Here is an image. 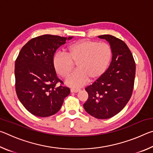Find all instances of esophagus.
Masks as SVG:
<instances>
[{"label":"esophagus","mask_w":153,"mask_h":153,"mask_svg":"<svg viewBox=\"0 0 153 153\" xmlns=\"http://www.w3.org/2000/svg\"><path fill=\"white\" fill-rule=\"evenodd\" d=\"M79 89H75V88H71L70 90L71 92H78L79 91Z\"/></svg>","instance_id":"34e87169"}]
</instances>
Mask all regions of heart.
Listing matches in <instances>:
<instances>
[{
	"mask_svg": "<svg viewBox=\"0 0 153 153\" xmlns=\"http://www.w3.org/2000/svg\"><path fill=\"white\" fill-rule=\"evenodd\" d=\"M113 56L112 48L106 42L82 40L69 45L67 55L56 53L53 64L55 71L65 78L76 63V70L66 80L67 86L78 88L88 82L99 79L107 71Z\"/></svg>",
	"mask_w": 153,
	"mask_h": 153,
	"instance_id": "obj_1",
	"label": "heart"
}]
</instances>
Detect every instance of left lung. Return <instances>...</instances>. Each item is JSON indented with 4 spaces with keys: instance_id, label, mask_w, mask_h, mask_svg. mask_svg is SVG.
Here are the masks:
<instances>
[{
    "instance_id": "1",
    "label": "left lung",
    "mask_w": 153,
    "mask_h": 153,
    "mask_svg": "<svg viewBox=\"0 0 153 153\" xmlns=\"http://www.w3.org/2000/svg\"><path fill=\"white\" fill-rule=\"evenodd\" d=\"M112 48V61L105 73L85 90L88 98L84 104L86 112L105 120L113 117L125 107L132 94L136 64L126 44L111 35L98 36Z\"/></svg>"
}]
</instances>
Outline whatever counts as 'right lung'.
<instances>
[{"label": "right lung", "mask_w": 153, "mask_h": 153, "mask_svg": "<svg viewBox=\"0 0 153 153\" xmlns=\"http://www.w3.org/2000/svg\"><path fill=\"white\" fill-rule=\"evenodd\" d=\"M72 38L42 35L21 49L15 64V90L20 102L33 115L46 117L56 113L70 93L69 88L56 86L63 83L56 76L53 59L56 51Z\"/></svg>", "instance_id": "obj_1"}]
</instances>
